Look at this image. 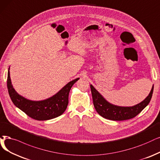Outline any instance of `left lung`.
Listing matches in <instances>:
<instances>
[{
	"label": "left lung",
	"mask_w": 160,
	"mask_h": 160,
	"mask_svg": "<svg viewBox=\"0 0 160 160\" xmlns=\"http://www.w3.org/2000/svg\"><path fill=\"white\" fill-rule=\"evenodd\" d=\"M91 89L94 106L99 115L108 119L123 121L135 118L149 104L152 97L154 86L152 87L148 97L142 102L131 107H121L113 105L107 102L92 85H91Z\"/></svg>",
	"instance_id": "obj_1"
}]
</instances>
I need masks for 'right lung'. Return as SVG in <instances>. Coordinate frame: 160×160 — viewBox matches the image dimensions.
<instances>
[{
	"label": "right lung",
	"mask_w": 160,
	"mask_h": 160,
	"mask_svg": "<svg viewBox=\"0 0 160 160\" xmlns=\"http://www.w3.org/2000/svg\"><path fill=\"white\" fill-rule=\"evenodd\" d=\"M79 78H77L63 87L53 97L41 101H32L18 94L12 85L10 72H8L7 87L14 104L31 118L44 121L58 117L65 112L68 105L69 93L72 87Z\"/></svg>",
	"instance_id": "obj_1"
}]
</instances>
